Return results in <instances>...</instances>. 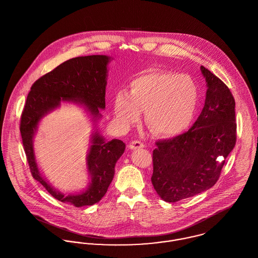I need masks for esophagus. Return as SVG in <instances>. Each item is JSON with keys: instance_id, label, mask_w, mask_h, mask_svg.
Listing matches in <instances>:
<instances>
[{"instance_id": "1", "label": "esophagus", "mask_w": 258, "mask_h": 258, "mask_svg": "<svg viewBox=\"0 0 258 258\" xmlns=\"http://www.w3.org/2000/svg\"><path fill=\"white\" fill-rule=\"evenodd\" d=\"M144 146H145V145H144L141 141H139V140H134V141L130 142V144H129V148H130L131 150H136V149L144 148Z\"/></svg>"}]
</instances>
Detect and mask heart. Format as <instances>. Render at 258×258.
Here are the masks:
<instances>
[{"label":"heart","instance_id":"heart-1","mask_svg":"<svg viewBox=\"0 0 258 258\" xmlns=\"http://www.w3.org/2000/svg\"><path fill=\"white\" fill-rule=\"evenodd\" d=\"M129 87L114 98V115L122 128L136 123L144 109L148 125L162 136L181 134L192 123L200 92L189 75L150 72L133 78Z\"/></svg>","mask_w":258,"mask_h":258}]
</instances>
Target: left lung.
Wrapping results in <instances>:
<instances>
[{
	"label": "left lung",
	"mask_w": 258,
	"mask_h": 258,
	"mask_svg": "<svg viewBox=\"0 0 258 258\" xmlns=\"http://www.w3.org/2000/svg\"><path fill=\"white\" fill-rule=\"evenodd\" d=\"M203 110L192 127L169 140L156 142L152 184L168 203L196 196L217 183L224 161L236 142L235 101L229 88L205 67Z\"/></svg>",
	"instance_id": "1"
}]
</instances>
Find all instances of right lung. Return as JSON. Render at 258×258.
I'll list each match as a JSON object with an SVG mask.
<instances>
[{
	"label": "right lung",
	"mask_w": 258,
	"mask_h": 258,
	"mask_svg": "<svg viewBox=\"0 0 258 258\" xmlns=\"http://www.w3.org/2000/svg\"><path fill=\"white\" fill-rule=\"evenodd\" d=\"M106 55L78 56L69 59L47 73L32 85L22 113L20 131L24 150L33 177L56 200L74 207L92 206L106 194L114 177V168L125 150V144L118 139L105 141L96 131L91 137L87 155V167L91 182L85 191L66 196L54 189L40 175L37 168L33 139L40 119L59 106L60 101L83 104L93 120L101 117L99 109L105 108V88L107 64Z\"/></svg>",
	"instance_id": "add662e5"
}]
</instances>
